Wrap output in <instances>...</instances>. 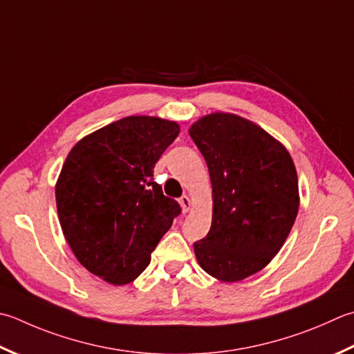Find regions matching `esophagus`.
I'll return each instance as SVG.
<instances>
[{
	"label": "esophagus",
	"instance_id": "34e87169",
	"mask_svg": "<svg viewBox=\"0 0 354 354\" xmlns=\"http://www.w3.org/2000/svg\"><path fill=\"white\" fill-rule=\"evenodd\" d=\"M179 204H181L184 213H189L192 210V201L187 195H183L181 198H179Z\"/></svg>",
	"mask_w": 354,
	"mask_h": 354
}]
</instances>
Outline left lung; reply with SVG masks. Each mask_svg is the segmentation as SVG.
Listing matches in <instances>:
<instances>
[{"mask_svg": "<svg viewBox=\"0 0 354 354\" xmlns=\"http://www.w3.org/2000/svg\"><path fill=\"white\" fill-rule=\"evenodd\" d=\"M210 173L212 227L196 241L201 268L238 282L264 268L286 242L299 210L288 150L254 122L233 113L203 116L189 129Z\"/></svg>", "mask_w": 354, "mask_h": 354, "instance_id": "obj_1", "label": "left lung"}]
</instances>
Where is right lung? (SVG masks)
Instances as JSON below:
<instances>
[{
  "label": "right lung",
  "mask_w": 354,
  "mask_h": 354,
  "mask_svg": "<svg viewBox=\"0 0 354 354\" xmlns=\"http://www.w3.org/2000/svg\"><path fill=\"white\" fill-rule=\"evenodd\" d=\"M179 126L127 116L75 144L55 187L59 224L76 259L113 286L135 281L181 207L153 169Z\"/></svg>",
  "instance_id": "1"
}]
</instances>
